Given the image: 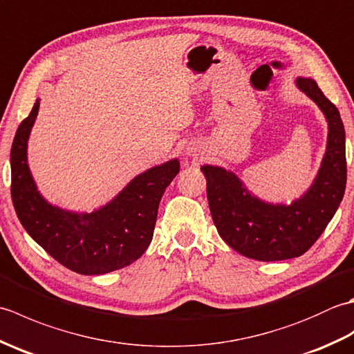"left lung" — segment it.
Here are the masks:
<instances>
[{"label":"left lung","mask_w":354,"mask_h":354,"mask_svg":"<svg viewBox=\"0 0 354 354\" xmlns=\"http://www.w3.org/2000/svg\"><path fill=\"white\" fill-rule=\"evenodd\" d=\"M298 88L318 104L328 122L327 152L313 185L301 199L270 205L251 196L234 173L204 165L209 212L219 236L232 250L260 261L299 257L317 242L344 198L347 183L345 131L339 111L313 79Z\"/></svg>","instance_id":"8db88e82"}]
</instances>
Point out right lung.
Returning a JSON list of instances; mask_svg holds the SVG:
<instances>
[{
	"mask_svg": "<svg viewBox=\"0 0 354 354\" xmlns=\"http://www.w3.org/2000/svg\"><path fill=\"white\" fill-rule=\"evenodd\" d=\"M37 111L39 100L21 122L10 152L12 201L22 227L73 272L99 275L129 266L153 237L158 205L178 175V160L141 173L114 201L91 214L65 212L42 199L27 165V140Z\"/></svg>",
	"mask_w": 354,
	"mask_h": 354,
	"instance_id": "add662e5",
	"label": "right lung"
}]
</instances>
